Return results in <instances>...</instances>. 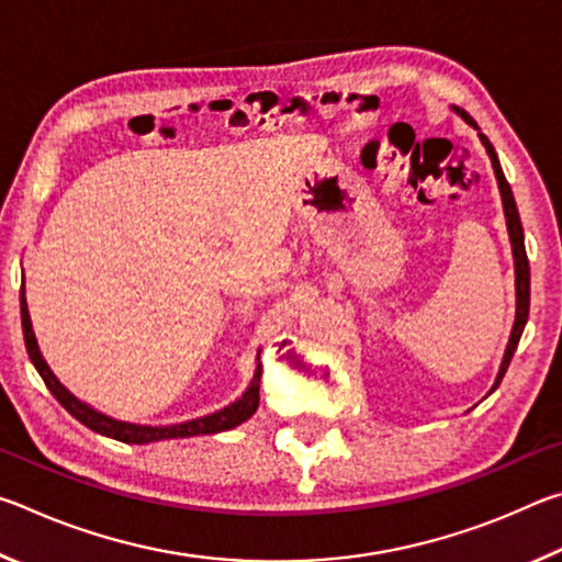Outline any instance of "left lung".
Wrapping results in <instances>:
<instances>
[{"label":"left lung","instance_id":"left-lung-1","mask_svg":"<svg viewBox=\"0 0 562 562\" xmlns=\"http://www.w3.org/2000/svg\"><path fill=\"white\" fill-rule=\"evenodd\" d=\"M456 116H461L469 126H473L479 131V138L483 148H486V154L491 158V166H493V173H496L498 180V190H501V201H503V215H506V227H508V240H510V250H513V268H516V322H513V329H510V337H508V345L506 351H503V359H501V367H498V374H496V382H493L491 392H496L503 374H506V369L513 359V351H516L518 341L522 329H526V322H528V310H530V268H528V255H526V240H522V225H520V215H518V207H516V198H513V190L508 186L506 176H503V168H501V160L496 148L491 146V140L483 136L481 128L475 126V121L465 113L463 109L453 106ZM488 392V394H491Z\"/></svg>","mask_w":562,"mask_h":562}]
</instances>
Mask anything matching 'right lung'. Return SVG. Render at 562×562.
I'll return each mask as SVG.
<instances>
[{
    "instance_id": "obj_1",
    "label": "right lung",
    "mask_w": 562,
    "mask_h": 562,
    "mask_svg": "<svg viewBox=\"0 0 562 562\" xmlns=\"http://www.w3.org/2000/svg\"><path fill=\"white\" fill-rule=\"evenodd\" d=\"M19 310H22V331H24V345H26V355H30L32 364L40 376L44 379V384L49 392L56 396L66 412H69L76 422H81L87 429L97 431L101 436H109V439H116L123 443H154V441H164V439H188V436H203V434H221V431H231L235 426H240L247 422L260 406V376H262V361H260V349L258 357H255V372L250 384L243 392V396H237L233 404H227L223 408H217L213 414L190 418V422H180V424H166V426H148V424H131V422H121V418H113L101 414L99 408L89 406L81 398H76L69 389H66L56 374L52 372V367L46 364V359L40 349V341H36V335L32 329V317H30V307H26V292H24V282H22V292H19Z\"/></svg>"
}]
</instances>
